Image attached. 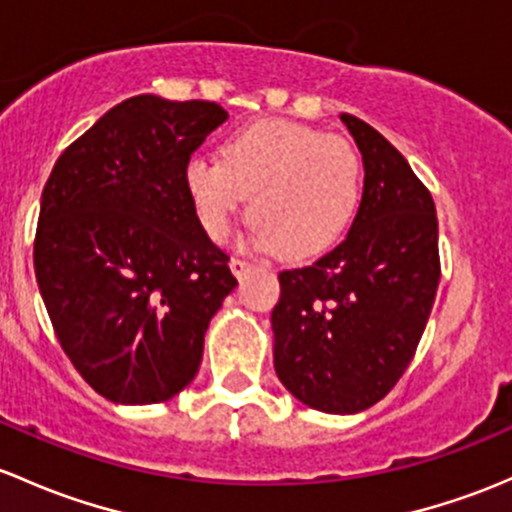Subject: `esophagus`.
<instances>
[{"label":"esophagus","mask_w":512,"mask_h":512,"mask_svg":"<svg viewBox=\"0 0 512 512\" xmlns=\"http://www.w3.org/2000/svg\"><path fill=\"white\" fill-rule=\"evenodd\" d=\"M252 267H255V262L245 260V257H233V260H230V270H233L235 277H242V274L250 272Z\"/></svg>","instance_id":"34e87169"}]
</instances>
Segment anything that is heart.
Here are the masks:
<instances>
[{"label": "heart", "mask_w": 512, "mask_h": 512, "mask_svg": "<svg viewBox=\"0 0 512 512\" xmlns=\"http://www.w3.org/2000/svg\"><path fill=\"white\" fill-rule=\"evenodd\" d=\"M184 186L203 230L223 240L250 201L262 247L301 260L326 250L353 223L363 159L351 139L289 120H262L223 144V161L191 157Z\"/></svg>", "instance_id": "b5f03b06"}]
</instances>
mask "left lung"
<instances>
[{
  "label": "left lung",
  "instance_id": "obj_1",
  "mask_svg": "<svg viewBox=\"0 0 512 512\" xmlns=\"http://www.w3.org/2000/svg\"><path fill=\"white\" fill-rule=\"evenodd\" d=\"M363 154V198L341 245L279 272L274 370L306 407L363 412L407 370L439 287V223L429 188L358 117L341 115Z\"/></svg>",
  "mask_w": 512,
  "mask_h": 512
}]
</instances>
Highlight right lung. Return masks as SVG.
Returning a JSON list of instances; mask_svg holds the SVG:
<instances>
[{
    "mask_svg": "<svg viewBox=\"0 0 512 512\" xmlns=\"http://www.w3.org/2000/svg\"><path fill=\"white\" fill-rule=\"evenodd\" d=\"M225 120L208 100L137 95L75 139L43 186L36 282L58 343L105 400L179 395L238 284L184 186L186 161Z\"/></svg>",
    "mask_w": 512,
    "mask_h": 512,
    "instance_id": "1",
    "label": "right lung"
}]
</instances>
